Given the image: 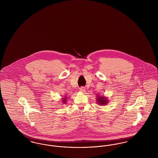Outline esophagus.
<instances>
[{
    "label": "esophagus",
    "mask_w": 158,
    "mask_h": 158,
    "mask_svg": "<svg viewBox=\"0 0 158 158\" xmlns=\"http://www.w3.org/2000/svg\"><path fill=\"white\" fill-rule=\"evenodd\" d=\"M79 90H80V92H84L85 90V89L84 87H81V88H79Z\"/></svg>",
    "instance_id": "esophagus-1"
}]
</instances>
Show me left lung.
Masks as SVG:
<instances>
[{"mask_svg": "<svg viewBox=\"0 0 158 158\" xmlns=\"http://www.w3.org/2000/svg\"><path fill=\"white\" fill-rule=\"evenodd\" d=\"M97 99V103H98V104H99V105H106L107 104V102H108V100L106 99L107 98L105 97H104V96L100 97V96L98 95Z\"/></svg>", "mask_w": 158, "mask_h": 158, "instance_id": "8db88e82", "label": "left lung"}]
</instances>
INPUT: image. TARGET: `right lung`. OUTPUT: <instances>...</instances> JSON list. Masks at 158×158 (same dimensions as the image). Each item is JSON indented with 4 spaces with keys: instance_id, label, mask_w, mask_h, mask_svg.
I'll use <instances>...</instances> for the list:
<instances>
[{
    "instance_id": "right-lung-1",
    "label": "right lung",
    "mask_w": 158,
    "mask_h": 158,
    "mask_svg": "<svg viewBox=\"0 0 158 158\" xmlns=\"http://www.w3.org/2000/svg\"><path fill=\"white\" fill-rule=\"evenodd\" d=\"M63 99V101H62V102H63V103H66V98H63L62 99Z\"/></svg>"
}]
</instances>
